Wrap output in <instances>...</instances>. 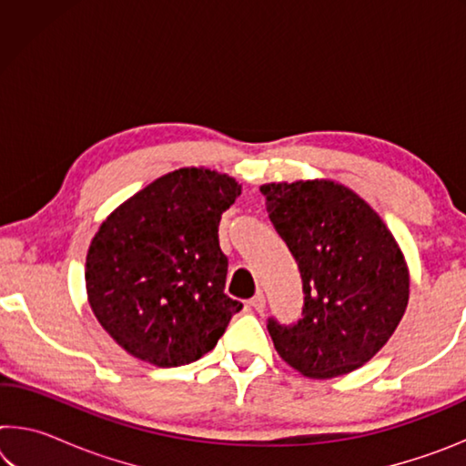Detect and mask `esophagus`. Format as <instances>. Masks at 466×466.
Listing matches in <instances>:
<instances>
[{"mask_svg": "<svg viewBox=\"0 0 466 466\" xmlns=\"http://www.w3.org/2000/svg\"><path fill=\"white\" fill-rule=\"evenodd\" d=\"M250 306H252V309H255L257 312H263V310L267 309V299H265V296H263V294H257L255 298L250 299Z\"/></svg>", "mask_w": 466, "mask_h": 466, "instance_id": "obj_1", "label": "esophagus"}]
</instances>
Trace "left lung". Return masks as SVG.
Returning a JSON list of instances; mask_svg holds the SVG:
<instances>
[{"label":"left lung","instance_id":"1","mask_svg":"<svg viewBox=\"0 0 466 466\" xmlns=\"http://www.w3.org/2000/svg\"><path fill=\"white\" fill-rule=\"evenodd\" d=\"M261 193L304 291L302 319L267 322L275 350L309 378L350 374L382 350L403 319V252L380 216L333 180L269 183Z\"/></svg>","mask_w":466,"mask_h":466}]
</instances>
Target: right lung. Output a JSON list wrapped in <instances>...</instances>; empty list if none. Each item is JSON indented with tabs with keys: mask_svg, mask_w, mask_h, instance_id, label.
Listing matches in <instances>:
<instances>
[{
	"mask_svg": "<svg viewBox=\"0 0 466 466\" xmlns=\"http://www.w3.org/2000/svg\"><path fill=\"white\" fill-rule=\"evenodd\" d=\"M242 187L209 168L168 172L121 203L90 242L86 291L102 329L157 368L211 351L242 309L226 296L218 226Z\"/></svg>",
	"mask_w": 466,
	"mask_h": 466,
	"instance_id": "add662e5",
	"label": "right lung"
}]
</instances>
